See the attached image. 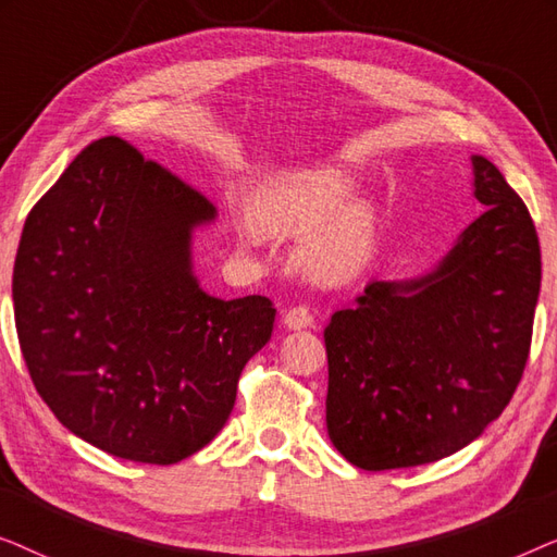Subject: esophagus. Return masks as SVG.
<instances>
[{"label":"esophagus","instance_id":"obj_1","mask_svg":"<svg viewBox=\"0 0 557 557\" xmlns=\"http://www.w3.org/2000/svg\"><path fill=\"white\" fill-rule=\"evenodd\" d=\"M314 324V317L307 307H294L284 314V326L286 330H307V326Z\"/></svg>","mask_w":557,"mask_h":557}]
</instances>
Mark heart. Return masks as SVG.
Returning <instances> with one entry per match:
<instances>
[{"instance_id":"b5f03b06","label":"heart","mask_w":557,"mask_h":557,"mask_svg":"<svg viewBox=\"0 0 557 557\" xmlns=\"http://www.w3.org/2000/svg\"><path fill=\"white\" fill-rule=\"evenodd\" d=\"M253 223L273 238H307L299 265L309 278L339 284L368 269L380 246V215L347 166H314L265 182Z\"/></svg>"}]
</instances>
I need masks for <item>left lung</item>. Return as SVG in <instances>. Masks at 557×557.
Returning <instances> with one entry per match:
<instances>
[{
  "mask_svg": "<svg viewBox=\"0 0 557 557\" xmlns=\"http://www.w3.org/2000/svg\"><path fill=\"white\" fill-rule=\"evenodd\" d=\"M482 215L429 273L372 281L324 330L326 431L368 471L461 451L507 408L530 355L540 243L520 195L471 154Z\"/></svg>",
  "mask_w": 557,
  "mask_h": 557,
  "instance_id": "obj_1",
  "label": "left lung"
}]
</instances>
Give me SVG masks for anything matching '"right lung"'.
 Segmentation results:
<instances>
[{"label": "right lung", "instance_id": "1", "mask_svg": "<svg viewBox=\"0 0 557 557\" xmlns=\"http://www.w3.org/2000/svg\"><path fill=\"white\" fill-rule=\"evenodd\" d=\"M215 215L119 136L83 149L27 215L12 276L20 347L40 398L90 446L164 467L231 416L276 309L202 292L193 233Z\"/></svg>", "mask_w": 557, "mask_h": 557}]
</instances>
